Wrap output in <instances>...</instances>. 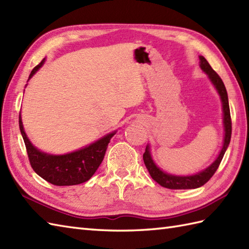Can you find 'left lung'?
Listing matches in <instances>:
<instances>
[{
    "label": "left lung",
    "mask_w": 249,
    "mask_h": 249,
    "mask_svg": "<svg viewBox=\"0 0 249 249\" xmlns=\"http://www.w3.org/2000/svg\"><path fill=\"white\" fill-rule=\"evenodd\" d=\"M200 59V67L206 75L209 76L210 80L212 81L214 87L217 89V92L220 96L221 103H223V111H224V127H225V137H224V145L221 149L218 157L216 160L208 167L205 170L201 171L195 176H187V177H178L172 176L161 171L158 168L155 162L153 161L150 153V146L147 145L145 152L143 154V161L147 170L150 172V176L162 187H166L169 189H194L202 186L209 179L214 176V173L217 170L221 160L225 155V152L230 143L231 139V133H232V123H231V116H230V108H229V102H228V94H227V89L225 88V84L221 80L218 73L216 72L209 62L206 61L203 56H199Z\"/></svg>",
    "instance_id": "left-lung-1"
}]
</instances>
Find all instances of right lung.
Instances as JSON below:
<instances>
[{"label": "right lung", "instance_id": "1", "mask_svg": "<svg viewBox=\"0 0 249 249\" xmlns=\"http://www.w3.org/2000/svg\"><path fill=\"white\" fill-rule=\"evenodd\" d=\"M44 62L45 60L33 68L29 79L33 77L34 73L43 66ZM19 127L28 152L31 167L39 177L56 186H71L89 181L102 163L110 139L115 134V131L108 134L94 143L76 152L65 155H50L37 150L31 143L24 133L21 114H19Z\"/></svg>", "mask_w": 249, "mask_h": 249}]
</instances>
